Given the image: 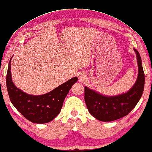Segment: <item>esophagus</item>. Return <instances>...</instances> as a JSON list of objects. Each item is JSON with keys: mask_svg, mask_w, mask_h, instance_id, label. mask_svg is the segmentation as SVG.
<instances>
[{"mask_svg": "<svg viewBox=\"0 0 152 152\" xmlns=\"http://www.w3.org/2000/svg\"><path fill=\"white\" fill-rule=\"evenodd\" d=\"M77 76H78V78H79V80H80V81H85L86 78L85 74H84L83 72H80V73H78Z\"/></svg>", "mask_w": 152, "mask_h": 152, "instance_id": "esophagus-1", "label": "esophagus"}]
</instances>
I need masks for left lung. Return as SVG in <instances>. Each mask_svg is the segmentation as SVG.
Wrapping results in <instances>:
<instances>
[{
  "label": "left lung",
  "mask_w": 152,
  "mask_h": 152,
  "mask_svg": "<svg viewBox=\"0 0 152 152\" xmlns=\"http://www.w3.org/2000/svg\"><path fill=\"white\" fill-rule=\"evenodd\" d=\"M137 54L138 63V77L132 88L122 95L107 97L85 87V101L90 114L100 121L110 122L128 115L140 100L145 85L141 59L139 52Z\"/></svg>",
  "instance_id": "8db88e82"
}]
</instances>
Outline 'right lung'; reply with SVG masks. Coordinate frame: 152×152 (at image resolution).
<instances>
[{
    "label": "right lung",
    "instance_id": "right-lung-1",
    "mask_svg": "<svg viewBox=\"0 0 152 152\" xmlns=\"http://www.w3.org/2000/svg\"><path fill=\"white\" fill-rule=\"evenodd\" d=\"M77 80L78 78L74 77L44 95H28L17 88L12 82L11 60L6 77L7 91L12 104L26 119L37 124L49 122L59 114L65 98Z\"/></svg>",
    "mask_w": 152,
    "mask_h": 152
}]
</instances>
